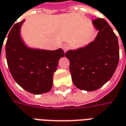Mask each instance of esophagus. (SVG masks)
I'll return each mask as SVG.
<instances>
[{
  "label": "esophagus",
  "mask_w": 126,
  "mask_h": 126,
  "mask_svg": "<svg viewBox=\"0 0 126 126\" xmlns=\"http://www.w3.org/2000/svg\"><path fill=\"white\" fill-rule=\"evenodd\" d=\"M62 49H63L64 51H65L68 49V45H67V44H63V45H62Z\"/></svg>",
  "instance_id": "34e87169"
}]
</instances>
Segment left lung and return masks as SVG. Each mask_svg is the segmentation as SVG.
Wrapping results in <instances>:
<instances>
[{"instance_id": "8db88e82", "label": "left lung", "mask_w": 126, "mask_h": 126, "mask_svg": "<svg viewBox=\"0 0 126 126\" xmlns=\"http://www.w3.org/2000/svg\"><path fill=\"white\" fill-rule=\"evenodd\" d=\"M93 24L99 31L95 40L65 54L70 61L75 86L88 91L97 90L110 80L119 61L118 39L110 26L101 18L93 20Z\"/></svg>"}]
</instances>
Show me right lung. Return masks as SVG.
I'll use <instances>...</instances> for the list:
<instances>
[{
	"label": "right lung",
	"instance_id": "1",
	"mask_svg": "<svg viewBox=\"0 0 126 126\" xmlns=\"http://www.w3.org/2000/svg\"><path fill=\"white\" fill-rule=\"evenodd\" d=\"M24 21L15 24L8 33L5 45L7 65L15 81L26 91L37 95L47 93L52 88L54 73L59 59L65 56L64 51L61 49H31L25 45L20 36Z\"/></svg>",
	"mask_w": 126,
	"mask_h": 126
}]
</instances>
